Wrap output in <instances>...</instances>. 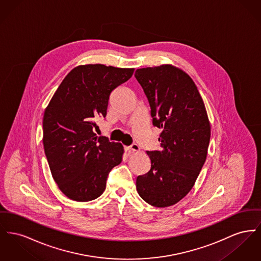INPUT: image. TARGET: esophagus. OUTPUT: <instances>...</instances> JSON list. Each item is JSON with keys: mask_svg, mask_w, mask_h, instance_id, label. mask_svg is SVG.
Instances as JSON below:
<instances>
[{"mask_svg": "<svg viewBox=\"0 0 261 261\" xmlns=\"http://www.w3.org/2000/svg\"><path fill=\"white\" fill-rule=\"evenodd\" d=\"M125 150L128 151V152H138L140 150L138 145L137 144H132L131 146L129 147H125Z\"/></svg>", "mask_w": 261, "mask_h": 261, "instance_id": "obj_1", "label": "esophagus"}]
</instances>
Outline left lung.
<instances>
[{
  "instance_id": "obj_1",
  "label": "left lung",
  "mask_w": 261,
  "mask_h": 261,
  "mask_svg": "<svg viewBox=\"0 0 261 261\" xmlns=\"http://www.w3.org/2000/svg\"><path fill=\"white\" fill-rule=\"evenodd\" d=\"M135 77L151 108L153 125L162 129L160 151H148L151 169L136 179L141 198L169 207L195 184L208 152L211 127L192 79L182 70L162 65L138 69Z\"/></svg>"
}]
</instances>
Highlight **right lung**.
Returning <instances> with one entry per match:
<instances>
[{
  "instance_id": "1",
  "label": "right lung",
  "mask_w": 261,
  "mask_h": 261,
  "mask_svg": "<svg viewBox=\"0 0 261 261\" xmlns=\"http://www.w3.org/2000/svg\"><path fill=\"white\" fill-rule=\"evenodd\" d=\"M134 69L81 65L63 80L43 116V146L52 176L70 199L99 197L108 173L122 161L123 146L97 137L95 120L106 117L111 92Z\"/></svg>"
}]
</instances>
